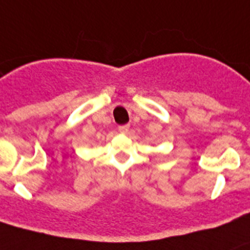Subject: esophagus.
I'll return each mask as SVG.
<instances>
[{"label":"esophagus","mask_w":250,"mask_h":250,"mask_svg":"<svg viewBox=\"0 0 250 250\" xmlns=\"http://www.w3.org/2000/svg\"><path fill=\"white\" fill-rule=\"evenodd\" d=\"M128 129H129V125H123L118 127V130H120L121 133H127Z\"/></svg>","instance_id":"1"}]
</instances>
